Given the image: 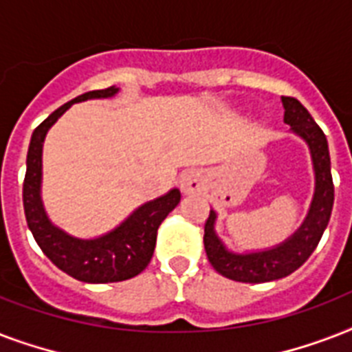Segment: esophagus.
Segmentation results:
<instances>
[{"label": "esophagus", "mask_w": 352, "mask_h": 352, "mask_svg": "<svg viewBox=\"0 0 352 352\" xmlns=\"http://www.w3.org/2000/svg\"><path fill=\"white\" fill-rule=\"evenodd\" d=\"M179 184H181V190L184 193H195L203 188V175L195 170H188L181 175Z\"/></svg>", "instance_id": "34e87169"}]
</instances>
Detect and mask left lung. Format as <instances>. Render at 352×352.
I'll return each mask as SVG.
<instances>
[{"label":"left lung","instance_id":"left-lung-1","mask_svg":"<svg viewBox=\"0 0 352 352\" xmlns=\"http://www.w3.org/2000/svg\"><path fill=\"white\" fill-rule=\"evenodd\" d=\"M281 102L285 107V124H289L290 129L300 135L311 149L316 177L314 197L303 225L289 239L270 250L250 254H234L226 250L214 230L217 215L214 210H210V217L204 225V250L208 261L221 276L241 283H267L298 270L318 246L333 212L334 184L327 138L300 100L292 96H281Z\"/></svg>","mask_w":352,"mask_h":352}]
</instances>
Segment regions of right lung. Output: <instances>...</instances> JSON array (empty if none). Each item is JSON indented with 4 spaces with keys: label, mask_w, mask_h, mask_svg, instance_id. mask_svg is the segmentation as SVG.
I'll return each mask as SVG.
<instances>
[{
    "label": "right lung",
    "mask_w": 352,
    "mask_h": 352,
    "mask_svg": "<svg viewBox=\"0 0 352 352\" xmlns=\"http://www.w3.org/2000/svg\"><path fill=\"white\" fill-rule=\"evenodd\" d=\"M118 87L89 91L51 113L30 137L27 171L23 181V208L29 230L41 252L71 278L84 283H115L135 278L148 267L155 250L157 230L166 215L181 203V192L173 188L162 197L138 206L120 226L96 239H78L54 226L41 203V149L47 131L69 107L91 98H109Z\"/></svg>",
    "instance_id": "right-lung-1"
}]
</instances>
